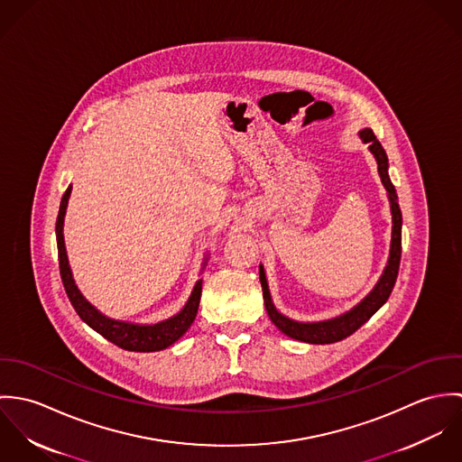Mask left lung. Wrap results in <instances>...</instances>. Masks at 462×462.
<instances>
[{"mask_svg": "<svg viewBox=\"0 0 462 462\" xmlns=\"http://www.w3.org/2000/svg\"><path fill=\"white\" fill-rule=\"evenodd\" d=\"M359 136L365 143H368V149L377 162V171H379L381 181L388 192V200H390V208H392V222H393L390 258L384 266L383 275L379 277V281L372 288V291L361 302H357L352 310L341 313L339 317H334L329 320H320V322H297L293 319L284 317L282 313H279L275 310V306L272 302L270 290H268L263 264H260V281H262V288H263L264 308H266L270 320L288 337H293V339H299L304 343L328 345V343L341 341L346 336L354 334L386 304V300L390 299L393 286H395L398 266H400V254H402V211L398 206V196H396L395 187L388 174L390 163H388V156H386V151L383 149L381 142L375 138V134L370 128L361 130Z\"/></svg>", "mask_w": 462, "mask_h": 462, "instance_id": "1", "label": "left lung"}]
</instances>
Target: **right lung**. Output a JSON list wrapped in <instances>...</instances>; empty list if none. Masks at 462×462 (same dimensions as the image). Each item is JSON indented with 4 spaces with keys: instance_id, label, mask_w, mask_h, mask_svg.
<instances>
[{
    "instance_id": "1",
    "label": "right lung",
    "mask_w": 462,
    "mask_h": 462,
    "mask_svg": "<svg viewBox=\"0 0 462 462\" xmlns=\"http://www.w3.org/2000/svg\"><path fill=\"white\" fill-rule=\"evenodd\" d=\"M72 187H67L66 194L60 202L59 217H57V245H59V264H60V275L62 282L66 288L67 297L79 315V319L96 332H99L103 337L112 341L114 345L132 350V352H156L171 346L176 343L190 326L196 320L198 315L199 300H200V291H202V279H199L194 284V290L181 308L180 313L174 317L156 322V324H134V322H126V320H116L106 315H103L96 306H92L79 288L76 286V281L72 277V270L69 266V258H67L66 242H64V218H66L67 204L70 198ZM208 256L202 262V268L206 266Z\"/></svg>"
}]
</instances>
